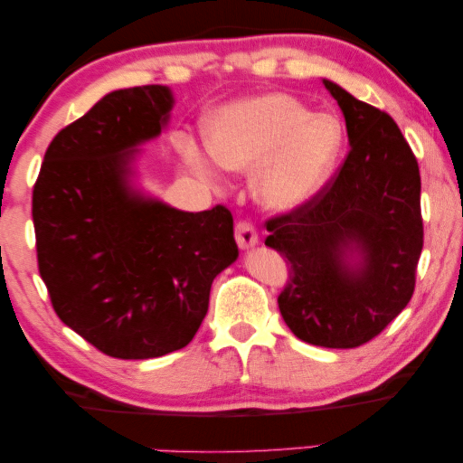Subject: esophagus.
<instances>
[{"mask_svg":"<svg viewBox=\"0 0 463 463\" xmlns=\"http://www.w3.org/2000/svg\"><path fill=\"white\" fill-rule=\"evenodd\" d=\"M236 241L240 248H252L259 244V233H256L254 225L250 222H238L236 223Z\"/></svg>","mask_w":463,"mask_h":463,"instance_id":"34e87169","label":"esophagus"}]
</instances>
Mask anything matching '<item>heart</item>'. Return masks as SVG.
Listing matches in <instances>:
<instances>
[{
	"mask_svg": "<svg viewBox=\"0 0 463 463\" xmlns=\"http://www.w3.org/2000/svg\"><path fill=\"white\" fill-rule=\"evenodd\" d=\"M343 141L336 115L312 112L289 94L240 98L219 109L207 127L213 164L227 172H256V199L275 211L298 207L324 184ZM182 154L194 170L209 172L193 141L182 143Z\"/></svg>",
	"mask_w": 463,
	"mask_h": 463,
	"instance_id": "1",
	"label": "heart"
}]
</instances>
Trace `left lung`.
<instances>
[{
	"instance_id": "left-lung-1",
	"label": "left lung",
	"mask_w": 463,
	"mask_h": 463,
	"mask_svg": "<svg viewBox=\"0 0 463 463\" xmlns=\"http://www.w3.org/2000/svg\"><path fill=\"white\" fill-rule=\"evenodd\" d=\"M324 86L343 110L351 149L320 191L267 219L264 244L289 267L277 301L293 335L354 348L380 335L414 293L424 236L420 172L388 112L328 80Z\"/></svg>"
}]
</instances>
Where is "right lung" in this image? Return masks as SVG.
Listing matches in <instances>:
<instances>
[{
  "label": "right lung",
  "mask_w": 463,
  "mask_h": 463,
  "mask_svg": "<svg viewBox=\"0 0 463 463\" xmlns=\"http://www.w3.org/2000/svg\"><path fill=\"white\" fill-rule=\"evenodd\" d=\"M165 86L117 90L55 135L33 191L39 272L59 320L115 359L186 346L238 259L223 204L172 209L128 184L135 146L168 123Z\"/></svg>",
  "instance_id": "1"
}]
</instances>
